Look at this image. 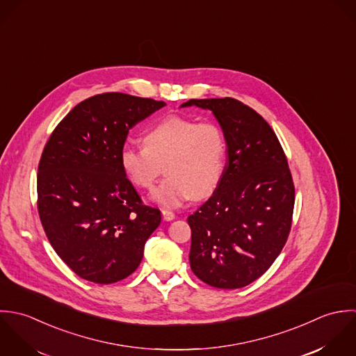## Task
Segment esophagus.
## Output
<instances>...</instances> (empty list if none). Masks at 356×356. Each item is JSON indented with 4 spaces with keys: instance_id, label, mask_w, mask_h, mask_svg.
Wrapping results in <instances>:
<instances>
[{
    "instance_id": "esophagus-1",
    "label": "esophagus",
    "mask_w": 356,
    "mask_h": 356,
    "mask_svg": "<svg viewBox=\"0 0 356 356\" xmlns=\"http://www.w3.org/2000/svg\"><path fill=\"white\" fill-rule=\"evenodd\" d=\"M162 216H163V220L166 221H172L175 218V213L169 209H162Z\"/></svg>"
}]
</instances>
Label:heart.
<instances>
[{
  "instance_id": "1",
  "label": "heart",
  "mask_w": 356,
  "mask_h": 356,
  "mask_svg": "<svg viewBox=\"0 0 356 356\" xmlns=\"http://www.w3.org/2000/svg\"><path fill=\"white\" fill-rule=\"evenodd\" d=\"M143 143L125 144L120 165L125 177L144 190L154 187L165 166L168 177L151 195L159 205L177 208L193 197L212 194L220 184L227 145L217 124L170 115L152 125Z\"/></svg>"
}]
</instances>
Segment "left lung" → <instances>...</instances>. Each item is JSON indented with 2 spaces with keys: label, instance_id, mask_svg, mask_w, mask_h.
<instances>
[{
  "label": "left lung",
  "instance_id": "8db88e82",
  "mask_svg": "<svg viewBox=\"0 0 356 356\" xmlns=\"http://www.w3.org/2000/svg\"><path fill=\"white\" fill-rule=\"evenodd\" d=\"M211 110L227 144V165L212 197L191 214L190 266L205 284L239 289L260 278L284 249L294 186L277 135L232 97L191 99L180 107Z\"/></svg>",
  "mask_w": 356,
  "mask_h": 356
}]
</instances>
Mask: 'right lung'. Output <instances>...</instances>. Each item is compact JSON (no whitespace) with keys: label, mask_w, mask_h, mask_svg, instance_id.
Instances as JSON below:
<instances>
[{"label":"right lung","mask_w":356,"mask_h":356,"mask_svg":"<svg viewBox=\"0 0 356 356\" xmlns=\"http://www.w3.org/2000/svg\"><path fill=\"white\" fill-rule=\"evenodd\" d=\"M166 106L118 92L92 96L60 121L38 165V213L58 256L95 284L136 271L161 212L143 205L120 165L129 129Z\"/></svg>","instance_id":"right-lung-1"}]
</instances>
